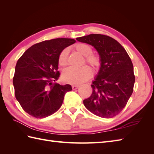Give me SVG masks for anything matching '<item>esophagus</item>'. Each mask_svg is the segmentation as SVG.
Returning a JSON list of instances; mask_svg holds the SVG:
<instances>
[{"label":"esophagus","mask_w":154,"mask_h":154,"mask_svg":"<svg viewBox=\"0 0 154 154\" xmlns=\"http://www.w3.org/2000/svg\"><path fill=\"white\" fill-rule=\"evenodd\" d=\"M79 87V85H72V89H73V90H75V89H78Z\"/></svg>","instance_id":"esophagus-1"}]
</instances>
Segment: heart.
I'll list each match as a JSON object with an SVG mask.
<instances>
[{"instance_id": "obj_1", "label": "heart", "mask_w": 154, "mask_h": 154, "mask_svg": "<svg viewBox=\"0 0 154 154\" xmlns=\"http://www.w3.org/2000/svg\"><path fill=\"white\" fill-rule=\"evenodd\" d=\"M75 50L85 57V61L90 65L94 71L99 70L101 66L100 58L97 55L93 54V49L91 45L85 43L77 44L75 45ZM69 50L65 48L61 51L58 57L59 65L65 67L67 65ZM91 75V69L87 66L79 68L69 67L65 69L62 74V79L64 82L72 85H80L89 79Z\"/></svg>"}]
</instances>
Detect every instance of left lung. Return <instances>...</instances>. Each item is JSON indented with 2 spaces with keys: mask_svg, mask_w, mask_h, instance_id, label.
<instances>
[{
  "mask_svg": "<svg viewBox=\"0 0 154 154\" xmlns=\"http://www.w3.org/2000/svg\"><path fill=\"white\" fill-rule=\"evenodd\" d=\"M76 40L93 46L101 60L99 73L91 85L92 94L83 100L85 106L101 118L116 116L133 93L135 76L131 59L120 43L108 35L93 34Z\"/></svg>",
  "mask_w": 154,
  "mask_h": 154,
  "instance_id": "8db88e82",
  "label": "left lung"
}]
</instances>
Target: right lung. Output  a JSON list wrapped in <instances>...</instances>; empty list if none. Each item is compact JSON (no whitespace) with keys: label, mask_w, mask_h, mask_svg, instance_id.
I'll return each instance as SVG.
<instances>
[{"label":"right lung","mask_w":154,"mask_h":154,"mask_svg":"<svg viewBox=\"0 0 154 154\" xmlns=\"http://www.w3.org/2000/svg\"><path fill=\"white\" fill-rule=\"evenodd\" d=\"M76 42L56 38L35 44L19 58L13 77L16 99L26 112L43 119L59 110L64 96L72 90L70 85H61L58 79V57L61 51Z\"/></svg>","instance_id":"obj_1"}]
</instances>
